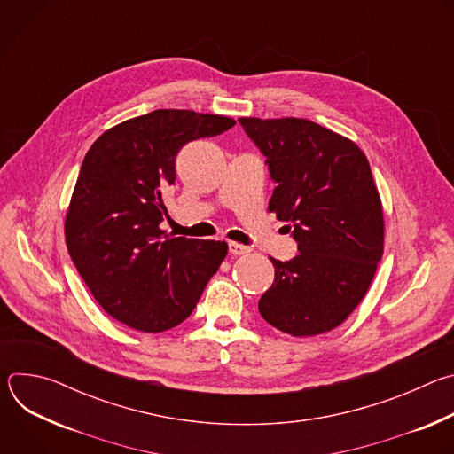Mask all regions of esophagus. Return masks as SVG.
I'll return each instance as SVG.
<instances>
[{
  "instance_id": "1",
  "label": "esophagus",
  "mask_w": 454,
  "mask_h": 454,
  "mask_svg": "<svg viewBox=\"0 0 454 454\" xmlns=\"http://www.w3.org/2000/svg\"><path fill=\"white\" fill-rule=\"evenodd\" d=\"M228 249H230V253L231 254H246V253H249L251 251V247L249 246H244V244H239V242H230L228 244Z\"/></svg>"
}]
</instances>
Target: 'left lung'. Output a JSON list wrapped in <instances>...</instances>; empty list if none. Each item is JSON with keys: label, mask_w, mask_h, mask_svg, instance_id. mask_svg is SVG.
<instances>
[{"label": "left lung", "mask_w": 454, "mask_h": 454, "mask_svg": "<svg viewBox=\"0 0 454 454\" xmlns=\"http://www.w3.org/2000/svg\"><path fill=\"white\" fill-rule=\"evenodd\" d=\"M277 183L270 212L289 223L298 254L271 258L273 286L258 310L303 338L329 333L366 294L384 247V217L363 151L305 118H239Z\"/></svg>", "instance_id": "8db88e82"}]
</instances>
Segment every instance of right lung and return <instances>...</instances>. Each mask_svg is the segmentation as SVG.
I'll return each mask as SVG.
<instances>
[{
	"label": "right lung",
	"instance_id": "add662e5",
	"mask_svg": "<svg viewBox=\"0 0 454 454\" xmlns=\"http://www.w3.org/2000/svg\"><path fill=\"white\" fill-rule=\"evenodd\" d=\"M233 125L221 114L156 109L111 127L90 147L64 235L91 294L123 325L142 333L179 325L224 261L226 242L168 237L160 224L181 147Z\"/></svg>",
	"mask_w": 454,
	"mask_h": 454
}]
</instances>
